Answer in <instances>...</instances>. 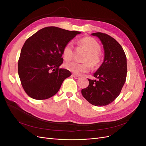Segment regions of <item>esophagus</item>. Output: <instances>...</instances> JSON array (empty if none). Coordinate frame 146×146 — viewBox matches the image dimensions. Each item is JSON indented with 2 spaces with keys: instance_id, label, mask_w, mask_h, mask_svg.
<instances>
[{
  "instance_id": "34e87169",
  "label": "esophagus",
  "mask_w": 146,
  "mask_h": 146,
  "mask_svg": "<svg viewBox=\"0 0 146 146\" xmlns=\"http://www.w3.org/2000/svg\"><path fill=\"white\" fill-rule=\"evenodd\" d=\"M72 76H73L75 78H76V79H79V78H80V77H79V76H77V75L73 74V75H72Z\"/></svg>"
}]
</instances>
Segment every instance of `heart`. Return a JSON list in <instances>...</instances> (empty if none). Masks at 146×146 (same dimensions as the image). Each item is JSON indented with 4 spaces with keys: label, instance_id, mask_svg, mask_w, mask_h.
I'll list each match as a JSON object with an SVG mask.
<instances>
[{
    "label": "heart",
    "instance_id": "heart-1",
    "mask_svg": "<svg viewBox=\"0 0 146 146\" xmlns=\"http://www.w3.org/2000/svg\"><path fill=\"white\" fill-rule=\"evenodd\" d=\"M78 43L87 51L86 54L83 58V61L85 62L79 63L75 61H69L65 64V67L75 75L80 76L83 73L88 72L90 70V63L93 68L100 64L101 61L99 54L100 46L94 38L90 36L82 38L78 41ZM72 53L73 44L71 42H69L64 46L63 49L62 55L64 59L66 61L70 60L72 57Z\"/></svg>",
    "mask_w": 146,
    "mask_h": 146
}]
</instances>
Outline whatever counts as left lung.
<instances>
[{"mask_svg": "<svg viewBox=\"0 0 146 146\" xmlns=\"http://www.w3.org/2000/svg\"><path fill=\"white\" fill-rule=\"evenodd\" d=\"M104 49V62L94 77L98 80L88 79L89 85L82 90L87 101L95 106L102 107L111 104L120 94L127 77V58L122 46L108 35L97 32Z\"/></svg>", "mask_w": 146, "mask_h": 146, "instance_id": "8db88e82", "label": "left lung"}]
</instances>
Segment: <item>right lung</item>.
<instances>
[{"mask_svg": "<svg viewBox=\"0 0 146 146\" xmlns=\"http://www.w3.org/2000/svg\"><path fill=\"white\" fill-rule=\"evenodd\" d=\"M56 27L43 28L29 38L22 48L18 74L24 91L36 100L51 98L59 91L70 71L60 69L63 47L78 34Z\"/></svg>", "mask_w": 146, "mask_h": 146, "instance_id": "1", "label": "right lung"}]
</instances>
